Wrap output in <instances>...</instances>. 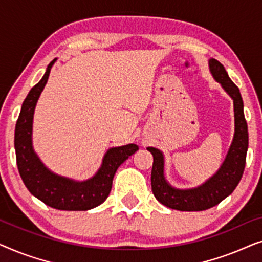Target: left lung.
Listing matches in <instances>:
<instances>
[{
    "label": "left lung",
    "mask_w": 262,
    "mask_h": 262,
    "mask_svg": "<svg viewBox=\"0 0 262 262\" xmlns=\"http://www.w3.org/2000/svg\"><path fill=\"white\" fill-rule=\"evenodd\" d=\"M210 73L234 102L235 132L227 156L212 177L198 187L175 188L164 177V155L161 150L148 146L154 157L151 189L155 198L164 206L179 211H204L220 204L237 187L246 166L248 150V126L243 112V100L224 67L217 59L209 60Z\"/></svg>",
    "instance_id": "obj_1"
}]
</instances>
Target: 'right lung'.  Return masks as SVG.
<instances>
[{
    "label": "right lung",
    "instance_id": "add662e5",
    "mask_svg": "<svg viewBox=\"0 0 262 262\" xmlns=\"http://www.w3.org/2000/svg\"><path fill=\"white\" fill-rule=\"evenodd\" d=\"M56 60L57 58L49 64L44 76L31 89L21 106L14 137L17 169L31 194L48 206L64 211H87L99 206L107 199L117 169L137 151L138 146L127 144L110 148L103 155L98 171L84 181L60 177L41 162L32 142L33 116L39 96Z\"/></svg>",
    "mask_w": 262,
    "mask_h": 262
}]
</instances>
